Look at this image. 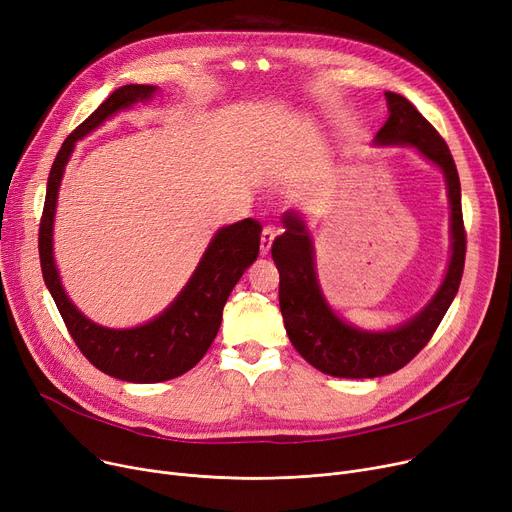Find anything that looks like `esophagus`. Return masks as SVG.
Instances as JSON below:
<instances>
[{"instance_id": "obj_1", "label": "esophagus", "mask_w": 512, "mask_h": 512, "mask_svg": "<svg viewBox=\"0 0 512 512\" xmlns=\"http://www.w3.org/2000/svg\"><path fill=\"white\" fill-rule=\"evenodd\" d=\"M274 238H276V230H274L272 226H265V228H263V232H261V242H259V251H261V255H267V253H270Z\"/></svg>"}]
</instances>
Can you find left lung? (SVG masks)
Instances as JSON below:
<instances>
[{
	"instance_id": "8db88e82",
	"label": "left lung",
	"mask_w": 512,
	"mask_h": 512,
	"mask_svg": "<svg viewBox=\"0 0 512 512\" xmlns=\"http://www.w3.org/2000/svg\"><path fill=\"white\" fill-rule=\"evenodd\" d=\"M388 120L375 134L378 145H411L444 172L450 201L452 257L446 278L429 305L405 326L390 332H365L348 326L326 303L315 276L311 236L297 211L282 215L284 234L272 245L280 272V311L297 353L334 378H380L405 367L434 336L461 286L467 234L461 207V180L446 141L417 107L398 93H386Z\"/></svg>"
}]
</instances>
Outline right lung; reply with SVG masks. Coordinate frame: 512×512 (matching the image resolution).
<instances>
[{
  "instance_id": "add662e5",
  "label": "right lung",
  "mask_w": 512,
  "mask_h": 512,
  "mask_svg": "<svg viewBox=\"0 0 512 512\" xmlns=\"http://www.w3.org/2000/svg\"><path fill=\"white\" fill-rule=\"evenodd\" d=\"M155 91L157 87L153 85H124L68 134L49 170L45 205L39 224V259L43 280L58 305V311L78 351L99 371L132 384H155L178 378V375L193 369L203 359L213 338L218 336L222 311L232 288L259 255L261 236V226L253 218L218 230V234L209 242L201 263L197 265L193 278L188 280L176 301L145 326L128 330L103 328L93 324L70 303L62 288L51 247L60 180L70 153L74 151L78 139H83L85 134L95 130L116 112L126 110L132 103L147 101Z\"/></svg>"
}]
</instances>
